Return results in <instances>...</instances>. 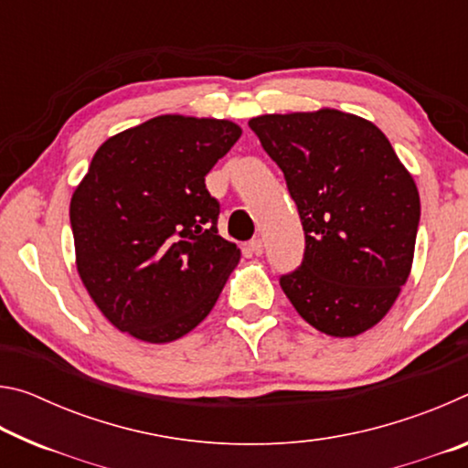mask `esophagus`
<instances>
[{"label":"esophagus","instance_id":"34e87169","mask_svg":"<svg viewBox=\"0 0 468 468\" xmlns=\"http://www.w3.org/2000/svg\"><path fill=\"white\" fill-rule=\"evenodd\" d=\"M250 251L256 253V256H262V253H264V241L262 239H251L250 241Z\"/></svg>","mask_w":468,"mask_h":468}]
</instances>
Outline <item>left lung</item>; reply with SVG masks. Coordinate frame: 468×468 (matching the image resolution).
Here are the masks:
<instances>
[{
	"label": "left lung",
	"mask_w": 468,
	"mask_h": 468,
	"mask_svg": "<svg viewBox=\"0 0 468 468\" xmlns=\"http://www.w3.org/2000/svg\"><path fill=\"white\" fill-rule=\"evenodd\" d=\"M250 128L279 165L305 233L303 262L281 276L297 314L346 338L384 318L413 266L421 202L388 138L336 109L260 115Z\"/></svg>",
	"instance_id": "8db88e82"
}]
</instances>
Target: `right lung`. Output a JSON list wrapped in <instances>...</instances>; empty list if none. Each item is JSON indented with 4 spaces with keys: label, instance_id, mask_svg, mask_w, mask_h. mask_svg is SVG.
Segmentation results:
<instances>
[{
    "label": "right lung",
    "instance_id": "right-lung-1",
    "mask_svg": "<svg viewBox=\"0 0 468 468\" xmlns=\"http://www.w3.org/2000/svg\"><path fill=\"white\" fill-rule=\"evenodd\" d=\"M241 136L227 120L158 115L102 142L69 202L76 266L117 330L171 343L215 307L241 258L204 177Z\"/></svg>",
    "mask_w": 468,
    "mask_h": 468
}]
</instances>
